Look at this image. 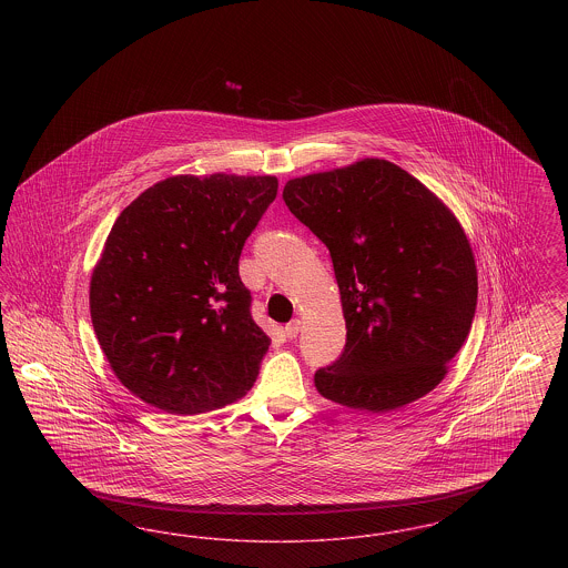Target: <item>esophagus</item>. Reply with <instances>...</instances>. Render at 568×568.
<instances>
[{
	"instance_id": "obj_1",
	"label": "esophagus",
	"mask_w": 568,
	"mask_h": 568,
	"mask_svg": "<svg viewBox=\"0 0 568 568\" xmlns=\"http://www.w3.org/2000/svg\"><path fill=\"white\" fill-rule=\"evenodd\" d=\"M300 327H302V324H300V320H292L290 324L285 325V329H283V334L290 338V341H294L296 338L297 334H300Z\"/></svg>"
}]
</instances>
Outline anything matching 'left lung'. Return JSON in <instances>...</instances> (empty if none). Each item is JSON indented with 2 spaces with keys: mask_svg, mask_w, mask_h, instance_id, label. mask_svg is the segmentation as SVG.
I'll list each match as a JSON object with an SVG mask.
<instances>
[{
  "mask_svg": "<svg viewBox=\"0 0 568 568\" xmlns=\"http://www.w3.org/2000/svg\"><path fill=\"white\" fill-rule=\"evenodd\" d=\"M287 209L329 248L347 345L315 373L338 405L385 413L445 378L477 308V266L456 215L377 158L287 181Z\"/></svg>",
  "mask_w": 568,
  "mask_h": 568,
  "instance_id": "left-lung-1",
  "label": "left lung"
}]
</instances>
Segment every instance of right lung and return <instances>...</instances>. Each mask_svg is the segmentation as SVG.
Wrapping results in <instances>:
<instances>
[{
  "mask_svg": "<svg viewBox=\"0 0 568 568\" xmlns=\"http://www.w3.org/2000/svg\"><path fill=\"white\" fill-rule=\"evenodd\" d=\"M276 176L179 174L116 216L89 285L95 336L146 405L197 415L253 387L271 338L239 274Z\"/></svg>",
  "mask_w": 568,
  "mask_h": 568,
  "instance_id": "1",
  "label": "right lung"
}]
</instances>
